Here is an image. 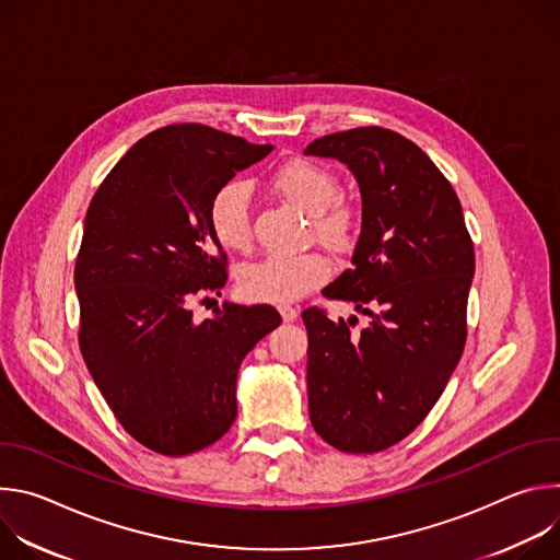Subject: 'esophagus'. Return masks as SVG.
<instances>
[{"mask_svg":"<svg viewBox=\"0 0 560 560\" xmlns=\"http://www.w3.org/2000/svg\"><path fill=\"white\" fill-rule=\"evenodd\" d=\"M279 312L283 316V322H294V318L299 316V310L294 305H279Z\"/></svg>","mask_w":560,"mask_h":560,"instance_id":"34e87169","label":"esophagus"}]
</instances>
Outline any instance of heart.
<instances>
[{
  "label": "heart",
  "instance_id": "b5f03b06",
  "mask_svg": "<svg viewBox=\"0 0 560 560\" xmlns=\"http://www.w3.org/2000/svg\"><path fill=\"white\" fill-rule=\"evenodd\" d=\"M268 188L283 201L310 214L318 244L348 250L359 234L357 206L339 195L337 175L310 159H288L268 175ZM208 225L221 248L246 253L253 246L248 190L242 182L221 184L208 203ZM332 275V264L318 253L296 257H266L238 277L244 296L259 303H290L303 299Z\"/></svg>",
  "mask_w": 560,
  "mask_h": 560
}]
</instances>
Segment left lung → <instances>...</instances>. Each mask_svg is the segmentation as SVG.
<instances>
[{
    "instance_id": "8db88e82",
    "label": "left lung",
    "mask_w": 560,
    "mask_h": 560,
    "mask_svg": "<svg viewBox=\"0 0 560 560\" xmlns=\"http://www.w3.org/2000/svg\"><path fill=\"white\" fill-rule=\"evenodd\" d=\"M305 154L339 159L359 182L352 268L324 296L372 318L354 332L357 316L303 310L310 421L332 447L372 454L428 417L460 361L474 244L452 184L404 135L363 126L314 139Z\"/></svg>"
}]
</instances>
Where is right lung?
<instances>
[{"label": "right lung", "mask_w": 560, "mask_h": 560, "mask_svg": "<svg viewBox=\"0 0 560 560\" xmlns=\"http://www.w3.org/2000/svg\"><path fill=\"white\" fill-rule=\"evenodd\" d=\"M270 150L171 124L139 139L89 206L74 261L79 350L121 428L156 454L186 456L230 430L238 365L281 324L272 305L223 303L201 324L190 310L228 281L210 197Z\"/></svg>", "instance_id": "right-lung-1"}]
</instances>
